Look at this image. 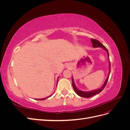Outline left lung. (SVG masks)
Returning <instances> with one entry per match:
<instances>
[{
    "label": "left lung",
    "instance_id": "obj_1",
    "mask_svg": "<svg viewBox=\"0 0 130 130\" xmlns=\"http://www.w3.org/2000/svg\"><path fill=\"white\" fill-rule=\"evenodd\" d=\"M91 42L93 44V46L94 48H96V47H101L102 48L104 49L105 50H106V52L107 53V55H108V60H109V75H108V76L106 78V80L105 82V83L104 84V85H103L102 87L96 90H92V91H90V92H84V91H81V90L78 89L76 87L75 85L74 84V79H73V77L72 78V85H73V87L75 90V93L77 94L78 95H79L81 97H83V98H90L92 97L94 95H96L97 94H99L100 93L102 90H103L104 88L105 87V86L107 84V82L108 81V78H109V74H110V72H111V64H110V61H109V54H108V50L107 49V48H106V47L101 44V43L99 41H98L97 40H95V39H91Z\"/></svg>",
    "mask_w": 130,
    "mask_h": 130
}]
</instances>
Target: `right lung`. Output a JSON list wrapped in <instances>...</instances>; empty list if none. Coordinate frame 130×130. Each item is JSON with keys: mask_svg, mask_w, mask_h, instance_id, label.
<instances>
[{"mask_svg": "<svg viewBox=\"0 0 130 130\" xmlns=\"http://www.w3.org/2000/svg\"><path fill=\"white\" fill-rule=\"evenodd\" d=\"M57 81H58V78H57ZM46 99V98H44V99H36V100H45Z\"/></svg>", "mask_w": 130, "mask_h": 130, "instance_id": "1", "label": "right lung"}]
</instances>
